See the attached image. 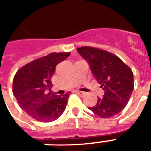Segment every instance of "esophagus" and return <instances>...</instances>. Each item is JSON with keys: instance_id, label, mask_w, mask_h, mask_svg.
Returning <instances> with one entry per match:
<instances>
[{"instance_id": "esophagus-1", "label": "esophagus", "mask_w": 151, "mask_h": 151, "mask_svg": "<svg viewBox=\"0 0 151 151\" xmlns=\"http://www.w3.org/2000/svg\"><path fill=\"white\" fill-rule=\"evenodd\" d=\"M74 92H75L76 94H78V95H84V94H85L84 92L80 91H75Z\"/></svg>"}]
</instances>
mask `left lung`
<instances>
[{"label": "left lung", "mask_w": 151, "mask_h": 151, "mask_svg": "<svg viewBox=\"0 0 151 151\" xmlns=\"http://www.w3.org/2000/svg\"><path fill=\"white\" fill-rule=\"evenodd\" d=\"M78 52L88 62L93 75L104 91L97 104L89 108L102 118L114 116L125 108L133 91L132 69L119 57L104 50L81 47Z\"/></svg>", "instance_id": "left-lung-1"}]
</instances>
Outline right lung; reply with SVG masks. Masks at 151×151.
Returning a JSON list of instances; mask_svg holds the SVG:
<instances>
[{"instance_id": "1", "label": "right lung", "mask_w": 151, "mask_h": 151, "mask_svg": "<svg viewBox=\"0 0 151 151\" xmlns=\"http://www.w3.org/2000/svg\"><path fill=\"white\" fill-rule=\"evenodd\" d=\"M70 52H52L22 66L13 82V94L19 107L41 122L58 119L65 111L69 92L57 95L51 91L52 77L56 65Z\"/></svg>"}]
</instances>
